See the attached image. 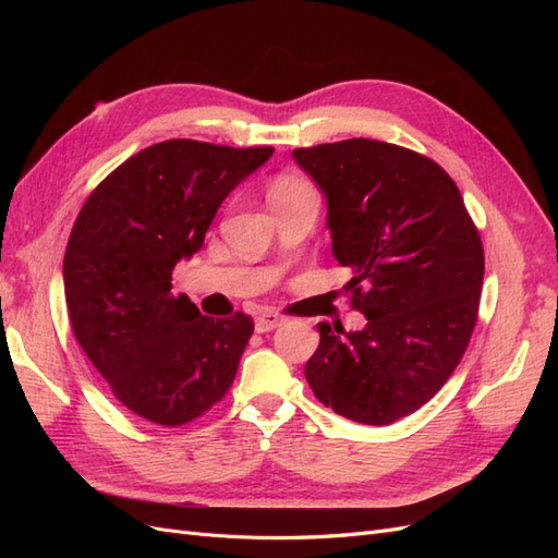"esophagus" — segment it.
Returning a JSON list of instances; mask_svg holds the SVG:
<instances>
[{"label":"esophagus","instance_id":"1","mask_svg":"<svg viewBox=\"0 0 558 558\" xmlns=\"http://www.w3.org/2000/svg\"><path fill=\"white\" fill-rule=\"evenodd\" d=\"M283 324H286V316H281L277 312H260L256 316V330L258 332H269V330H275Z\"/></svg>","mask_w":558,"mask_h":558}]
</instances>
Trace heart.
Segmentation results:
<instances>
[{
    "mask_svg": "<svg viewBox=\"0 0 558 558\" xmlns=\"http://www.w3.org/2000/svg\"><path fill=\"white\" fill-rule=\"evenodd\" d=\"M307 189H312V185H310L305 179L286 174V177H279V179L272 183V189H269V199H272V197H279V195L298 193V191H307Z\"/></svg>",
    "mask_w": 558,
    "mask_h": 558,
    "instance_id": "b5f03b06",
    "label": "heart"
}]
</instances>
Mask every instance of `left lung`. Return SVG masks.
<instances>
[{
  "label": "left lung",
  "mask_w": 558,
  "mask_h": 558,
  "mask_svg": "<svg viewBox=\"0 0 558 558\" xmlns=\"http://www.w3.org/2000/svg\"><path fill=\"white\" fill-rule=\"evenodd\" d=\"M328 197L356 332L318 324L305 377L351 421L386 426L426 404L461 363L477 324L484 246L459 185L435 160L377 140L295 148Z\"/></svg>",
  "instance_id": "8db88e82"
}]
</instances>
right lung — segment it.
Wrapping results in <instances>:
<instances>
[{"instance_id": "right-lung-1", "label": "right lung", "mask_w": 558, "mask_h": 558, "mask_svg": "<svg viewBox=\"0 0 558 558\" xmlns=\"http://www.w3.org/2000/svg\"><path fill=\"white\" fill-rule=\"evenodd\" d=\"M272 146L170 140L99 181L64 251V300L76 342L116 400L158 426H185L221 402L253 318L202 316L172 293V269L205 244L228 193Z\"/></svg>"}]
</instances>
